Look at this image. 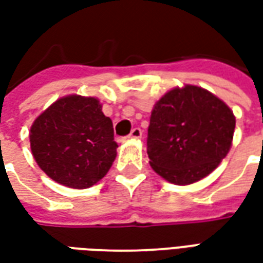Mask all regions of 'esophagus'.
<instances>
[{"instance_id": "34e87169", "label": "esophagus", "mask_w": 263, "mask_h": 263, "mask_svg": "<svg viewBox=\"0 0 263 263\" xmlns=\"http://www.w3.org/2000/svg\"><path fill=\"white\" fill-rule=\"evenodd\" d=\"M129 138L132 139H139V138H142V131H141V128H134L129 134Z\"/></svg>"}]
</instances>
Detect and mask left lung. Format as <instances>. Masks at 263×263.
I'll return each mask as SVG.
<instances>
[{
    "label": "left lung",
    "mask_w": 263,
    "mask_h": 263,
    "mask_svg": "<svg viewBox=\"0 0 263 263\" xmlns=\"http://www.w3.org/2000/svg\"><path fill=\"white\" fill-rule=\"evenodd\" d=\"M234 128L232 111L214 94L196 86L173 88L151 114L149 163L167 182H197L226 158Z\"/></svg>",
    "instance_id": "1"
}]
</instances>
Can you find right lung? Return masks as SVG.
Wrapping results in <instances>:
<instances>
[{"label":"right lung","instance_id":"obj_1","mask_svg":"<svg viewBox=\"0 0 263 263\" xmlns=\"http://www.w3.org/2000/svg\"><path fill=\"white\" fill-rule=\"evenodd\" d=\"M31 149L39 167L63 186L87 189L103 179L117 156L112 121L97 98L67 96L37 117Z\"/></svg>","mask_w":263,"mask_h":263}]
</instances>
